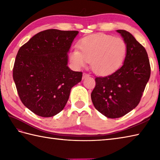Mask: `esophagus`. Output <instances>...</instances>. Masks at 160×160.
Instances as JSON below:
<instances>
[{
    "label": "esophagus",
    "mask_w": 160,
    "mask_h": 160,
    "mask_svg": "<svg viewBox=\"0 0 160 160\" xmlns=\"http://www.w3.org/2000/svg\"><path fill=\"white\" fill-rule=\"evenodd\" d=\"M88 77H89V74H88V73H83L82 79H84V78H88Z\"/></svg>",
    "instance_id": "esophagus-1"
}]
</instances>
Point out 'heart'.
<instances>
[{"instance_id": "1", "label": "heart", "mask_w": 160, "mask_h": 160, "mask_svg": "<svg viewBox=\"0 0 160 160\" xmlns=\"http://www.w3.org/2000/svg\"><path fill=\"white\" fill-rule=\"evenodd\" d=\"M78 47L79 51L73 49L69 53L73 65L81 68L90 62L94 72L103 76L119 69L127 53V45L123 39L104 33L84 37L78 42Z\"/></svg>"}]
</instances>
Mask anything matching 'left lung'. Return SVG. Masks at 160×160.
<instances>
[{
    "label": "left lung",
    "mask_w": 160,
    "mask_h": 160,
    "mask_svg": "<svg viewBox=\"0 0 160 160\" xmlns=\"http://www.w3.org/2000/svg\"><path fill=\"white\" fill-rule=\"evenodd\" d=\"M117 32L127 45L124 64L109 76L96 77L91 95L95 108L108 118L124 116L138 106L151 76L144 47L128 32L119 29Z\"/></svg>",
    "instance_id": "1"
}]
</instances>
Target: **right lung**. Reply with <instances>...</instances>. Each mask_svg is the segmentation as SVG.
<instances>
[{"label": "right lung", "mask_w": 160, "mask_h": 160, "mask_svg": "<svg viewBox=\"0 0 160 160\" xmlns=\"http://www.w3.org/2000/svg\"><path fill=\"white\" fill-rule=\"evenodd\" d=\"M78 33L45 30L19 49L13 78L20 100L36 115L49 118L60 113L71 88L82 80V72L67 66V53Z\"/></svg>", "instance_id": "add662e5"}]
</instances>
